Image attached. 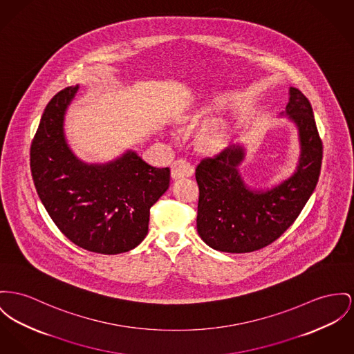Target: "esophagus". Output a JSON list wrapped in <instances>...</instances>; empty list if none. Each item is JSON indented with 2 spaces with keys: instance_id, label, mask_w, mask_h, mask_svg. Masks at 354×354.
<instances>
[{
  "instance_id": "esophagus-1",
  "label": "esophagus",
  "mask_w": 354,
  "mask_h": 354,
  "mask_svg": "<svg viewBox=\"0 0 354 354\" xmlns=\"http://www.w3.org/2000/svg\"><path fill=\"white\" fill-rule=\"evenodd\" d=\"M194 173V167L187 160H177L171 164V177L174 180L190 177Z\"/></svg>"
}]
</instances>
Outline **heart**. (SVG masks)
<instances>
[{
	"label": "heart",
	"instance_id": "heart-1",
	"mask_svg": "<svg viewBox=\"0 0 354 354\" xmlns=\"http://www.w3.org/2000/svg\"><path fill=\"white\" fill-rule=\"evenodd\" d=\"M220 138H221V137L217 136V134H204V136H201L200 141H201V143H203L204 146H207V147L218 149V147L221 146V140H220Z\"/></svg>",
	"mask_w": 354,
	"mask_h": 354
}]
</instances>
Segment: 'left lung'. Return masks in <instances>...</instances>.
<instances>
[{
	"label": "left lung",
	"mask_w": 354,
	"mask_h": 354,
	"mask_svg": "<svg viewBox=\"0 0 354 354\" xmlns=\"http://www.w3.org/2000/svg\"><path fill=\"white\" fill-rule=\"evenodd\" d=\"M287 115L295 123L301 154L295 171L267 190L245 185L239 166L245 150L232 145L196 167L200 189L197 232L213 250L245 254L275 241L295 221L313 194L322 164L319 138L311 104L298 88L290 87Z\"/></svg>",
	"instance_id": "1"
}]
</instances>
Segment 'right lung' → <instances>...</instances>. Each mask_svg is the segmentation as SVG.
<instances>
[{
    "label": "right lung",
    "instance_id": "right-lung-1",
    "mask_svg": "<svg viewBox=\"0 0 354 354\" xmlns=\"http://www.w3.org/2000/svg\"><path fill=\"white\" fill-rule=\"evenodd\" d=\"M79 90L67 87L48 103L30 146L37 194L56 227L73 244L117 255L147 235L150 208L170 183L169 167H154L127 150L107 164H86L64 136L66 111Z\"/></svg>",
    "mask_w": 354,
    "mask_h": 354
}]
</instances>
